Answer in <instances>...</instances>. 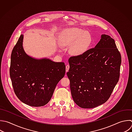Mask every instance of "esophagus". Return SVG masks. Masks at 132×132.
Segmentation results:
<instances>
[{
	"label": "esophagus",
	"instance_id": "obj_1",
	"mask_svg": "<svg viewBox=\"0 0 132 132\" xmlns=\"http://www.w3.org/2000/svg\"><path fill=\"white\" fill-rule=\"evenodd\" d=\"M69 69H70V66H69V65H66V68H65L66 72H68V71H69Z\"/></svg>",
	"mask_w": 132,
	"mask_h": 132
}]
</instances>
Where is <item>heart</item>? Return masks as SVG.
Returning a JSON list of instances; mask_svg holds the SVG:
<instances>
[{
	"label": "heart",
	"mask_w": 132,
	"mask_h": 132,
	"mask_svg": "<svg viewBox=\"0 0 132 132\" xmlns=\"http://www.w3.org/2000/svg\"><path fill=\"white\" fill-rule=\"evenodd\" d=\"M92 41V36L89 32L78 28L67 29L60 38V44L65 47H71V54L77 57L82 56L87 52Z\"/></svg>",
	"instance_id": "heart-1"
}]
</instances>
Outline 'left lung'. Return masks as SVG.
<instances>
[{
    "label": "left lung",
    "mask_w": 132,
    "mask_h": 132,
    "mask_svg": "<svg viewBox=\"0 0 132 132\" xmlns=\"http://www.w3.org/2000/svg\"><path fill=\"white\" fill-rule=\"evenodd\" d=\"M93 48L82 56L69 59L67 76L74 102L82 108L105 103L118 82L121 57L111 37L102 35Z\"/></svg>",
    "instance_id": "obj_1"
}]
</instances>
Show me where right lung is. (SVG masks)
Segmentation results:
<instances>
[{
    "instance_id": "1",
    "label": "right lung",
    "mask_w": 132,
    "mask_h": 132,
    "mask_svg": "<svg viewBox=\"0 0 132 132\" xmlns=\"http://www.w3.org/2000/svg\"><path fill=\"white\" fill-rule=\"evenodd\" d=\"M21 35L11 56L10 75L14 92L19 100L33 107L43 106L51 100L58 82L64 77L65 65L48 58L28 55Z\"/></svg>"
}]
</instances>
